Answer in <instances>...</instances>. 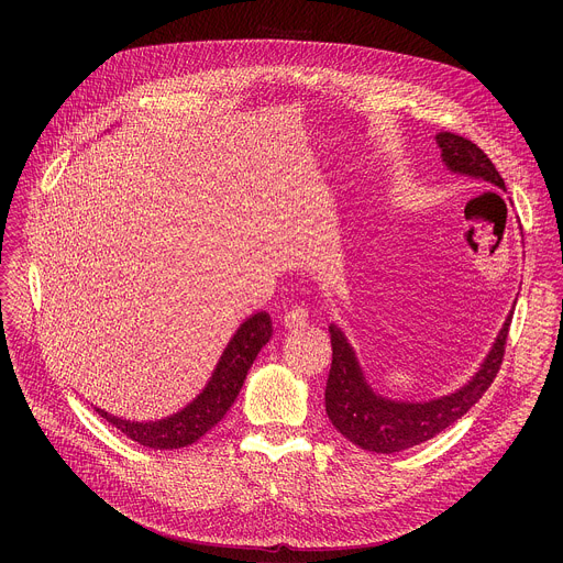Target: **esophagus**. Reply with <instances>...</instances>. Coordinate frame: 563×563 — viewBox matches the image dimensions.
I'll use <instances>...</instances> for the list:
<instances>
[{"label":"esophagus","instance_id":"esophagus-1","mask_svg":"<svg viewBox=\"0 0 563 563\" xmlns=\"http://www.w3.org/2000/svg\"><path fill=\"white\" fill-rule=\"evenodd\" d=\"M307 318L309 313L305 307H291L283 318V325L285 330H302L307 325Z\"/></svg>","mask_w":563,"mask_h":563}]
</instances>
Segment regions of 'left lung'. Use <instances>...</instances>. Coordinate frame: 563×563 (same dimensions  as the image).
Returning a JSON list of instances; mask_svg holds the SVG:
<instances>
[{
    "mask_svg": "<svg viewBox=\"0 0 563 563\" xmlns=\"http://www.w3.org/2000/svg\"><path fill=\"white\" fill-rule=\"evenodd\" d=\"M437 142L441 146L443 163L452 172L481 178L506 191V183L493 165V159L472 140L441 131ZM510 323L512 313L504 323V330L499 332L497 343L478 374L459 391L430 400V404H396V400L376 396L365 383L343 332L336 325H330L332 369L325 387V410L330 421L358 448L383 454L408 450L437 437L461 419L497 378L506 354Z\"/></svg>",
    "mask_w": 563,
    "mask_h": 563,
    "instance_id": "8db88e82",
    "label": "left lung"
}]
</instances>
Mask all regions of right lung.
<instances>
[{
	"label": "right lung",
	"mask_w": 563,
	"mask_h": 563,
	"mask_svg": "<svg viewBox=\"0 0 563 563\" xmlns=\"http://www.w3.org/2000/svg\"><path fill=\"white\" fill-rule=\"evenodd\" d=\"M272 318L265 311L254 313L247 318L231 343L227 345L209 385L202 389V394L187 406L183 412L155 421V423H131L115 419L107 415L104 410L96 412L107 419L111 426H115L122 434L137 441L140 445L153 448V450H176L196 443L200 437H205L231 408L240 387L245 383V376L256 361L258 352L267 345L272 339Z\"/></svg>",
	"instance_id": "add662e5"
}]
</instances>
